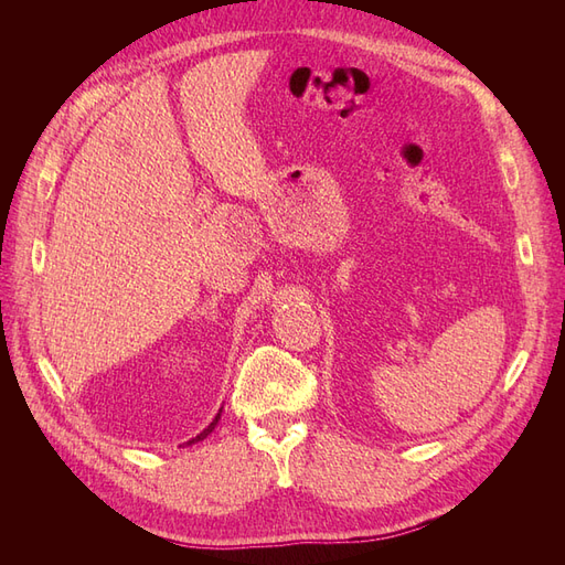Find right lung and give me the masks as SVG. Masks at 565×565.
I'll return each instance as SVG.
<instances>
[{
  "label": "right lung",
  "instance_id": "obj_1",
  "mask_svg": "<svg viewBox=\"0 0 565 565\" xmlns=\"http://www.w3.org/2000/svg\"><path fill=\"white\" fill-rule=\"evenodd\" d=\"M218 419H221V413H218V415H216V417H214V422H212V424H210V426H207V429H204V431H202V434H200V436H195V438H193V440H191V443H195V440H202V438H207V436H210V434H212V431H214V426H216V424H218Z\"/></svg>",
  "mask_w": 565,
  "mask_h": 565
}]
</instances>
